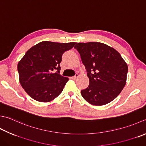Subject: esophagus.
<instances>
[{"instance_id": "1", "label": "esophagus", "mask_w": 146, "mask_h": 146, "mask_svg": "<svg viewBox=\"0 0 146 146\" xmlns=\"http://www.w3.org/2000/svg\"><path fill=\"white\" fill-rule=\"evenodd\" d=\"M78 73H76L75 75V76H72V77H71V78H72V79H73V80H75L76 78H78Z\"/></svg>"}]
</instances>
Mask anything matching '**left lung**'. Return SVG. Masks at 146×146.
Returning a JSON list of instances; mask_svg holds the SVG:
<instances>
[{
  "instance_id": "1",
  "label": "left lung",
  "mask_w": 146,
  "mask_h": 146,
  "mask_svg": "<svg viewBox=\"0 0 146 146\" xmlns=\"http://www.w3.org/2000/svg\"><path fill=\"white\" fill-rule=\"evenodd\" d=\"M74 48L80 54L89 78V85L81 90L82 96L96 106L112 101L127 81L128 66L120 54L100 42L78 43Z\"/></svg>"
}]
</instances>
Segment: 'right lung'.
Wrapping results in <instances>:
<instances>
[{
	"mask_svg": "<svg viewBox=\"0 0 146 146\" xmlns=\"http://www.w3.org/2000/svg\"><path fill=\"white\" fill-rule=\"evenodd\" d=\"M75 44L44 41L26 52L18 62V71L20 84L31 98L47 102L62 92L68 78L59 74V64L62 54Z\"/></svg>",
	"mask_w": 146,
	"mask_h": 146,
	"instance_id": "1",
	"label": "right lung"
}]
</instances>
